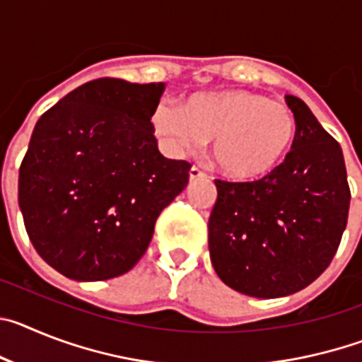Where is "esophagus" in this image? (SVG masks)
<instances>
[{"instance_id":"1","label":"esophagus","mask_w":362,"mask_h":362,"mask_svg":"<svg viewBox=\"0 0 362 362\" xmlns=\"http://www.w3.org/2000/svg\"><path fill=\"white\" fill-rule=\"evenodd\" d=\"M206 177H209V175L204 174V172H201L197 166H192L190 172H188V179H190V181H197V179H206Z\"/></svg>"}]
</instances>
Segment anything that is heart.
<instances>
[{
  "instance_id": "b5f03b06",
  "label": "heart",
  "mask_w": 362,
  "mask_h": 362,
  "mask_svg": "<svg viewBox=\"0 0 362 362\" xmlns=\"http://www.w3.org/2000/svg\"><path fill=\"white\" fill-rule=\"evenodd\" d=\"M150 123L174 152H188L212 139L214 163L235 181H257L277 170L297 134L286 105L248 90L196 92L181 108L161 101Z\"/></svg>"
}]
</instances>
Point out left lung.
Here are the masks:
<instances>
[{"label":"left lung","instance_id":"left-lung-1","mask_svg":"<svg viewBox=\"0 0 362 362\" xmlns=\"http://www.w3.org/2000/svg\"><path fill=\"white\" fill-rule=\"evenodd\" d=\"M297 124L292 152L252 183L216 179L209 248L219 279L274 299L306 288L332 263L346 228L350 187L341 145L303 99L284 95Z\"/></svg>","mask_w":362,"mask_h":362}]
</instances>
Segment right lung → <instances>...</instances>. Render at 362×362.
I'll use <instances>...</instances> for the list:
<instances>
[{"instance_id": "right-lung-1", "label": "right lung", "mask_w": 362, "mask_h": 362, "mask_svg": "<svg viewBox=\"0 0 362 362\" xmlns=\"http://www.w3.org/2000/svg\"><path fill=\"white\" fill-rule=\"evenodd\" d=\"M165 83L101 78L37 119L19 166L18 201L37 254L74 281L123 276L143 257L190 163L166 159L152 110Z\"/></svg>"}]
</instances>
